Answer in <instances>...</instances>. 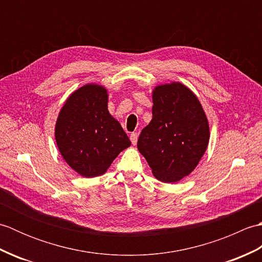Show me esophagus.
I'll list each match as a JSON object with an SVG mask.
<instances>
[{"instance_id":"1","label":"esophagus","mask_w":262,"mask_h":262,"mask_svg":"<svg viewBox=\"0 0 262 262\" xmlns=\"http://www.w3.org/2000/svg\"><path fill=\"white\" fill-rule=\"evenodd\" d=\"M137 138H138L137 133H132V134H130V141H132L133 145H135V144L137 143Z\"/></svg>"}]
</instances>
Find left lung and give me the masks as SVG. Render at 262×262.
<instances>
[{
	"mask_svg": "<svg viewBox=\"0 0 262 262\" xmlns=\"http://www.w3.org/2000/svg\"><path fill=\"white\" fill-rule=\"evenodd\" d=\"M152 100L153 118L137 148L158 180L174 183L191 173L207 149L208 119L196 94L180 82L157 85Z\"/></svg>",
	"mask_w": 262,
	"mask_h": 262,
	"instance_id": "8db88e82",
	"label": "left lung"
}]
</instances>
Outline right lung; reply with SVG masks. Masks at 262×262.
Returning a JSON list of instances; mask_svg holds the SVG:
<instances>
[{"label":"right lung","mask_w":262,"mask_h":262,"mask_svg":"<svg viewBox=\"0 0 262 262\" xmlns=\"http://www.w3.org/2000/svg\"><path fill=\"white\" fill-rule=\"evenodd\" d=\"M108 91L89 83L66 99L55 125L59 153L84 178L103 174L130 141L118 120L109 114Z\"/></svg>","instance_id":"add662e5"}]
</instances>
